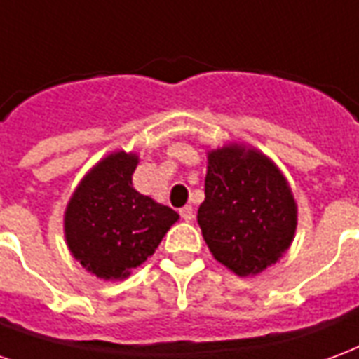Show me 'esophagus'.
<instances>
[{
    "instance_id": "1",
    "label": "esophagus",
    "mask_w": 359,
    "mask_h": 359,
    "mask_svg": "<svg viewBox=\"0 0 359 359\" xmlns=\"http://www.w3.org/2000/svg\"><path fill=\"white\" fill-rule=\"evenodd\" d=\"M180 214H182V218L185 219V222H191V219H193V208H191V206H183L182 210H180Z\"/></svg>"
}]
</instances>
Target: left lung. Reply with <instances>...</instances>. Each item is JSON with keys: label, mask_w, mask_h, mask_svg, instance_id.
<instances>
[{"label": "left lung", "mask_w": 359, "mask_h": 359, "mask_svg": "<svg viewBox=\"0 0 359 359\" xmlns=\"http://www.w3.org/2000/svg\"><path fill=\"white\" fill-rule=\"evenodd\" d=\"M205 201L197 222L212 256L239 277H255L289 250L298 206L269 156L243 143L206 153Z\"/></svg>", "instance_id": "1"}]
</instances>
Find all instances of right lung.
Segmentation results:
<instances>
[{
  "label": "right lung",
  "instance_id": "right-lung-1",
  "mask_svg": "<svg viewBox=\"0 0 359 359\" xmlns=\"http://www.w3.org/2000/svg\"><path fill=\"white\" fill-rule=\"evenodd\" d=\"M135 153L114 151L76 185L65 210V239L86 271L122 281L154 255L180 214L133 189Z\"/></svg>",
  "mask_w": 359,
  "mask_h": 359
}]
</instances>
